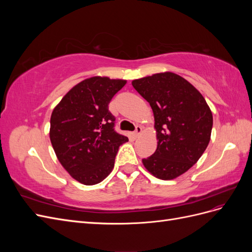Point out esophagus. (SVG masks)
Wrapping results in <instances>:
<instances>
[{"label": "esophagus", "instance_id": "esophagus-1", "mask_svg": "<svg viewBox=\"0 0 252 252\" xmlns=\"http://www.w3.org/2000/svg\"><path fill=\"white\" fill-rule=\"evenodd\" d=\"M141 133H142V127H141V126H136V127H135V130H134V132H133L134 136H135V138H138V136H139Z\"/></svg>", "mask_w": 252, "mask_h": 252}]
</instances>
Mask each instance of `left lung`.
Masks as SVG:
<instances>
[{"label": "left lung", "mask_w": 252, "mask_h": 252, "mask_svg": "<svg viewBox=\"0 0 252 252\" xmlns=\"http://www.w3.org/2000/svg\"><path fill=\"white\" fill-rule=\"evenodd\" d=\"M132 86L146 100L155 116L158 147L143 165L161 180H173L199 161L207 148L213 124L204 96L187 80L161 72L133 80Z\"/></svg>", "instance_id": "obj_1"}]
</instances>
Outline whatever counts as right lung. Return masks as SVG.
Segmentation results:
<instances>
[{"mask_svg": "<svg viewBox=\"0 0 252 252\" xmlns=\"http://www.w3.org/2000/svg\"><path fill=\"white\" fill-rule=\"evenodd\" d=\"M126 80L93 77L72 87L53 109L49 136L57 158L71 177L95 185L112 171L128 138L114 131L108 104Z\"/></svg>", "mask_w": 252, "mask_h": 252, "instance_id": "add662e5", "label": "right lung"}]
</instances>
